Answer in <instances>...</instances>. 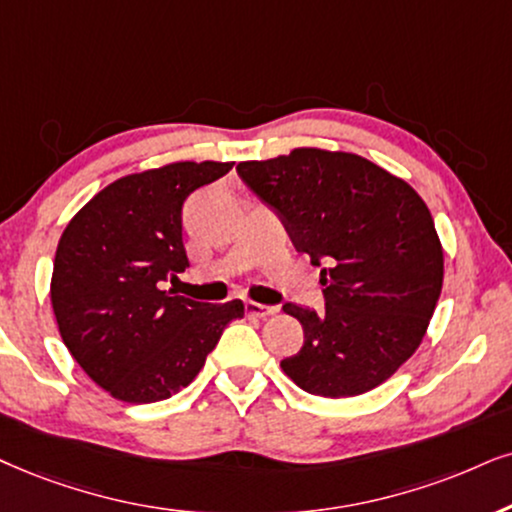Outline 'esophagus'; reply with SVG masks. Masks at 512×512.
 I'll list each match as a JSON object with an SVG mask.
<instances>
[{"label": "esophagus", "instance_id": "obj_1", "mask_svg": "<svg viewBox=\"0 0 512 512\" xmlns=\"http://www.w3.org/2000/svg\"><path fill=\"white\" fill-rule=\"evenodd\" d=\"M274 304H260V302H245V314L255 316V319H264V316L276 314Z\"/></svg>", "mask_w": 512, "mask_h": 512}]
</instances>
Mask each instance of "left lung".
I'll return each mask as SVG.
<instances>
[{
  "instance_id": "8db88e82",
  "label": "left lung",
  "mask_w": 512,
  "mask_h": 512,
  "mask_svg": "<svg viewBox=\"0 0 512 512\" xmlns=\"http://www.w3.org/2000/svg\"><path fill=\"white\" fill-rule=\"evenodd\" d=\"M238 177L321 267L323 312L286 302L304 345L281 368L321 397L385 383L416 352L435 312L444 255L423 198L354 153L295 148L238 163Z\"/></svg>"
}]
</instances>
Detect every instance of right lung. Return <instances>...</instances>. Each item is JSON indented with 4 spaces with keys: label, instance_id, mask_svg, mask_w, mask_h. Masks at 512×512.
Wrapping results in <instances>:
<instances>
[{
    "label": "right lung",
    "instance_id": "obj_1",
    "mask_svg": "<svg viewBox=\"0 0 512 512\" xmlns=\"http://www.w3.org/2000/svg\"><path fill=\"white\" fill-rule=\"evenodd\" d=\"M234 163H172L129 174L89 200L63 231L51 276L61 338L115 399L163 401L196 378L241 319L243 302H196L163 290L189 267L181 205Z\"/></svg>",
    "mask_w": 512,
    "mask_h": 512
}]
</instances>
